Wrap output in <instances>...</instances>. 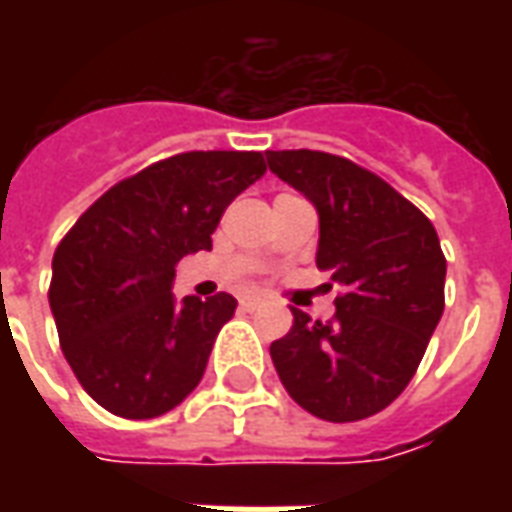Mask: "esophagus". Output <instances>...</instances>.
<instances>
[{"label": "esophagus", "instance_id": "1", "mask_svg": "<svg viewBox=\"0 0 512 512\" xmlns=\"http://www.w3.org/2000/svg\"><path fill=\"white\" fill-rule=\"evenodd\" d=\"M260 304H263V301L257 299V296H241V310H257V307H260Z\"/></svg>", "mask_w": 512, "mask_h": 512}]
</instances>
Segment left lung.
Wrapping results in <instances>:
<instances>
[{
    "label": "left lung",
    "mask_w": 512,
    "mask_h": 512,
    "mask_svg": "<svg viewBox=\"0 0 512 512\" xmlns=\"http://www.w3.org/2000/svg\"><path fill=\"white\" fill-rule=\"evenodd\" d=\"M266 161L315 205V263L343 288L332 321L293 310V329L271 343L279 381L315 417H373L414 378L441 321L439 235L417 205L348 158L266 150Z\"/></svg>",
    "instance_id": "left-lung-1"
}]
</instances>
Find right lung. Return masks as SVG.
<instances>
[{
  "instance_id": "add662e5",
  "label": "right lung",
  "mask_w": 512,
  "mask_h": 512,
  "mask_svg": "<svg viewBox=\"0 0 512 512\" xmlns=\"http://www.w3.org/2000/svg\"><path fill=\"white\" fill-rule=\"evenodd\" d=\"M266 175L263 153L191 150L120 180L87 208L51 260L62 354L98 406L167 414L200 384L230 293L175 299V266L211 249L224 208Z\"/></svg>"
}]
</instances>
